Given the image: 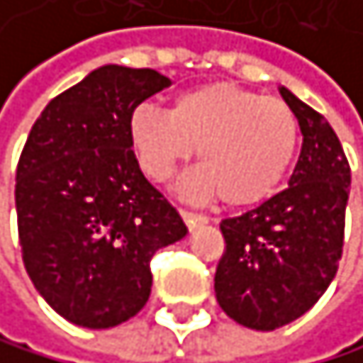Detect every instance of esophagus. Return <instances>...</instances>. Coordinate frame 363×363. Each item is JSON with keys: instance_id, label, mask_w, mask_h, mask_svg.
Instances as JSON below:
<instances>
[{"instance_id": "esophagus-1", "label": "esophagus", "mask_w": 363, "mask_h": 363, "mask_svg": "<svg viewBox=\"0 0 363 363\" xmlns=\"http://www.w3.org/2000/svg\"><path fill=\"white\" fill-rule=\"evenodd\" d=\"M180 217H183V221L187 223V228H196V225L208 223V217H206V214H199V212L180 210Z\"/></svg>"}]
</instances>
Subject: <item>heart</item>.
<instances>
[{"mask_svg":"<svg viewBox=\"0 0 363 363\" xmlns=\"http://www.w3.org/2000/svg\"><path fill=\"white\" fill-rule=\"evenodd\" d=\"M130 144L142 172L162 183L191 157L199 162L180 189L217 196L233 208L273 194L296 157L301 126L294 110L276 96H262L235 83H206L180 92L169 115L138 106L128 121Z\"/></svg>","mask_w":363,"mask_h":363,"instance_id":"b5f03b06","label":"heart"}]
</instances>
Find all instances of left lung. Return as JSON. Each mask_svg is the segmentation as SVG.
I'll return each mask as SVG.
<instances>
[{
    "label": "left lung",
    "instance_id": "8db88e82",
    "mask_svg": "<svg viewBox=\"0 0 363 363\" xmlns=\"http://www.w3.org/2000/svg\"><path fill=\"white\" fill-rule=\"evenodd\" d=\"M303 149L289 187L219 223L225 250L214 273L223 312L250 330H278L309 312L335 280L343 253L350 164L325 117L287 87Z\"/></svg>",
    "mask_w": 363,
    "mask_h": 363
}]
</instances>
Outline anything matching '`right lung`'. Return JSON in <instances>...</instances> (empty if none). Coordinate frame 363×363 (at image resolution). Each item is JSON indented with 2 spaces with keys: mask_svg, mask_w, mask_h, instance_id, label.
Masks as SVG:
<instances>
[{
  "mask_svg": "<svg viewBox=\"0 0 363 363\" xmlns=\"http://www.w3.org/2000/svg\"><path fill=\"white\" fill-rule=\"evenodd\" d=\"M169 85L155 69L104 65L51 99L26 138L15 174L22 259L74 325L104 330L135 316L155 250L187 235L128 135L133 110Z\"/></svg>",
  "mask_w": 363,
  "mask_h": 363,
  "instance_id": "add662e5",
  "label": "right lung"
}]
</instances>
